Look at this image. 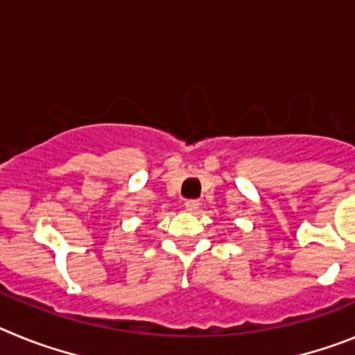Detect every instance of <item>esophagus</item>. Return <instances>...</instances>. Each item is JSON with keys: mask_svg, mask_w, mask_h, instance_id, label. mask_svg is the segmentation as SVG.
<instances>
[{"mask_svg": "<svg viewBox=\"0 0 355 355\" xmlns=\"http://www.w3.org/2000/svg\"><path fill=\"white\" fill-rule=\"evenodd\" d=\"M184 208H187V211L196 213L197 209H199V200H196V199L187 200V202H184Z\"/></svg>", "mask_w": 355, "mask_h": 355, "instance_id": "34e87169", "label": "esophagus"}]
</instances>
